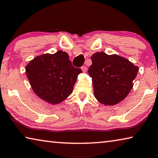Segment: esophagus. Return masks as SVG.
<instances>
[{
    "label": "esophagus",
    "mask_w": 158,
    "mask_h": 158,
    "mask_svg": "<svg viewBox=\"0 0 158 158\" xmlns=\"http://www.w3.org/2000/svg\"><path fill=\"white\" fill-rule=\"evenodd\" d=\"M81 70L84 72V73H86L87 71V68L85 66H82L81 67Z\"/></svg>",
    "instance_id": "34e87169"
}]
</instances>
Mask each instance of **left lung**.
<instances>
[{"instance_id": "8db88e82", "label": "left lung", "mask_w": 158, "mask_h": 158, "mask_svg": "<svg viewBox=\"0 0 158 158\" xmlns=\"http://www.w3.org/2000/svg\"><path fill=\"white\" fill-rule=\"evenodd\" d=\"M88 70L95 98L105 105H115L127 97L133 87L139 68L129 60L116 54L96 52Z\"/></svg>"}]
</instances>
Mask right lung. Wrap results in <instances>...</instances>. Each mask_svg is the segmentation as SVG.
<instances>
[{"label":"right lung","instance_id":"1","mask_svg":"<svg viewBox=\"0 0 158 158\" xmlns=\"http://www.w3.org/2000/svg\"><path fill=\"white\" fill-rule=\"evenodd\" d=\"M81 73V69L72 65L68 53L61 50L38 56L26 66V77L34 93L52 105L69 97Z\"/></svg>","mask_w":158,"mask_h":158}]
</instances>
